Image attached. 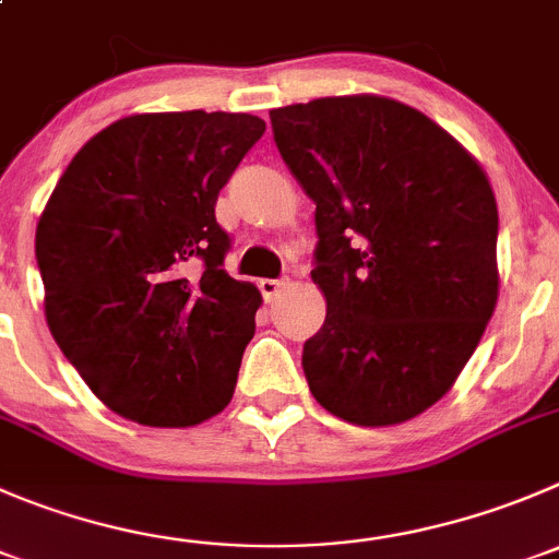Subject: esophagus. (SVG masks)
Returning a JSON list of instances; mask_svg holds the SVG:
<instances>
[{"mask_svg":"<svg viewBox=\"0 0 559 559\" xmlns=\"http://www.w3.org/2000/svg\"><path fill=\"white\" fill-rule=\"evenodd\" d=\"M285 288H288L285 280H260V290H263L265 301H274L276 296L285 294Z\"/></svg>","mask_w":559,"mask_h":559,"instance_id":"34e87169","label":"esophagus"}]
</instances>
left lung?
<instances>
[{
	"mask_svg": "<svg viewBox=\"0 0 559 559\" xmlns=\"http://www.w3.org/2000/svg\"><path fill=\"white\" fill-rule=\"evenodd\" d=\"M271 126L316 203L326 321L301 354L312 397L362 428L414 419L453 390L497 307L491 180L453 134L386 95L290 104Z\"/></svg>",
	"mask_w": 559,
	"mask_h": 559,
	"instance_id": "1",
	"label": "left lung"
}]
</instances>
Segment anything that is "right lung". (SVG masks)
<instances>
[{
	"label": "right lung",
	"mask_w": 559,
	"mask_h": 559,
	"mask_svg": "<svg viewBox=\"0 0 559 559\" xmlns=\"http://www.w3.org/2000/svg\"><path fill=\"white\" fill-rule=\"evenodd\" d=\"M263 131L243 111L129 115L73 156L40 214L46 323L131 423L191 428L230 403L263 299L222 269L214 205Z\"/></svg>",
	"instance_id": "right-lung-1"
}]
</instances>
